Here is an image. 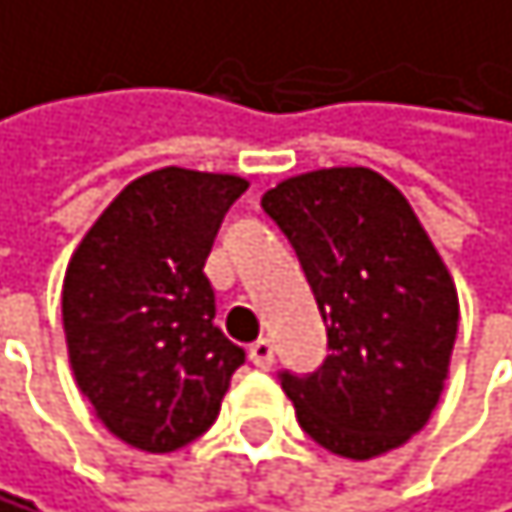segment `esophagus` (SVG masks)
Masks as SVG:
<instances>
[{"label": "esophagus", "mask_w": 512, "mask_h": 512, "mask_svg": "<svg viewBox=\"0 0 512 512\" xmlns=\"http://www.w3.org/2000/svg\"><path fill=\"white\" fill-rule=\"evenodd\" d=\"M248 359L254 362V365H258V368H270L273 365V343L270 340H264V336H261V340H254L251 346H248Z\"/></svg>", "instance_id": "1"}]
</instances>
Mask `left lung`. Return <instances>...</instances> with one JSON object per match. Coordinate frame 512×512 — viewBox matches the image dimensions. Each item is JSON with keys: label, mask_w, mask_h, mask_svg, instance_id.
Masks as SVG:
<instances>
[{"label": "left lung", "mask_w": 512, "mask_h": 512, "mask_svg": "<svg viewBox=\"0 0 512 512\" xmlns=\"http://www.w3.org/2000/svg\"><path fill=\"white\" fill-rule=\"evenodd\" d=\"M327 324L318 371L280 384L302 431L346 459H371L425 428L450 371L459 299L425 226L381 172L333 166L270 188Z\"/></svg>", "instance_id": "left-lung-1"}]
</instances>
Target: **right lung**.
<instances>
[{"mask_svg":"<svg viewBox=\"0 0 512 512\" xmlns=\"http://www.w3.org/2000/svg\"><path fill=\"white\" fill-rule=\"evenodd\" d=\"M242 176L166 166L119 191L62 283L68 362L119 441L172 453L220 415L245 349L213 324L204 261Z\"/></svg>","mask_w":512,"mask_h":512,"instance_id":"obj_1","label":"right lung"}]
</instances>
